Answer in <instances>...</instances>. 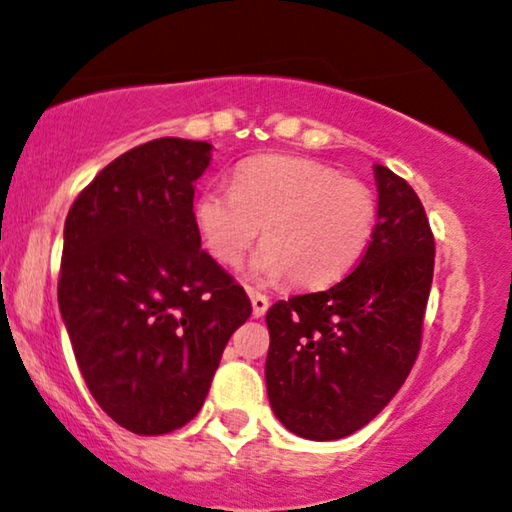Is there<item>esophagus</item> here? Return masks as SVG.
Returning a JSON list of instances; mask_svg holds the SVG:
<instances>
[{
    "mask_svg": "<svg viewBox=\"0 0 512 512\" xmlns=\"http://www.w3.org/2000/svg\"><path fill=\"white\" fill-rule=\"evenodd\" d=\"M250 303H252V315L255 317H262L264 312L269 310V298L260 291H255V288H250Z\"/></svg>",
    "mask_w": 512,
    "mask_h": 512,
    "instance_id": "obj_1",
    "label": "esophagus"
}]
</instances>
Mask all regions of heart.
I'll return each instance as SVG.
<instances>
[{
  "mask_svg": "<svg viewBox=\"0 0 512 512\" xmlns=\"http://www.w3.org/2000/svg\"><path fill=\"white\" fill-rule=\"evenodd\" d=\"M195 229L224 264H238L262 231L252 260L260 281L293 276L303 288L329 286L362 260L377 226V200L365 183L338 178L303 157L262 155L238 164L233 186L212 183L197 193Z\"/></svg>",
  "mask_w": 512,
  "mask_h": 512,
  "instance_id": "obj_1",
  "label": "heart"
}]
</instances>
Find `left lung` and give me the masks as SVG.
<instances>
[{"label": "left lung", "mask_w": 512, "mask_h": 512, "mask_svg": "<svg viewBox=\"0 0 512 512\" xmlns=\"http://www.w3.org/2000/svg\"><path fill=\"white\" fill-rule=\"evenodd\" d=\"M374 236L353 274L329 291L269 307L264 365L274 415L288 432L334 441L379 415L408 379L434 276V233L415 190L374 164Z\"/></svg>", "instance_id": "obj_1"}]
</instances>
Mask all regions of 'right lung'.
Listing matches in <instances>:
<instances>
[{
  "mask_svg": "<svg viewBox=\"0 0 512 512\" xmlns=\"http://www.w3.org/2000/svg\"><path fill=\"white\" fill-rule=\"evenodd\" d=\"M209 159L202 140L133 147L83 188L64 224L61 319L92 398L133 434L193 420L252 312L200 248L193 197Z\"/></svg>",
  "mask_w": 512,
  "mask_h": 512,
  "instance_id": "add662e5",
  "label": "right lung"
}]
</instances>
